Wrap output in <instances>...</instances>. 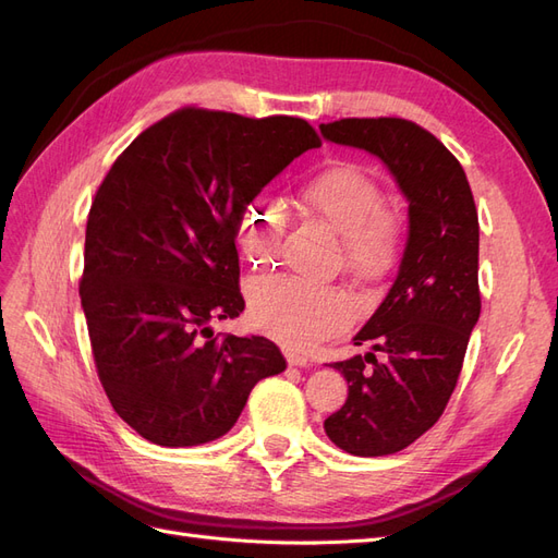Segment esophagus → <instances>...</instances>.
Segmentation results:
<instances>
[{
    "mask_svg": "<svg viewBox=\"0 0 558 558\" xmlns=\"http://www.w3.org/2000/svg\"><path fill=\"white\" fill-rule=\"evenodd\" d=\"M286 361H289L291 367H307L310 365L307 356H300V353H295V351H286Z\"/></svg>",
    "mask_w": 558,
    "mask_h": 558,
    "instance_id": "esophagus-1",
    "label": "esophagus"
}]
</instances>
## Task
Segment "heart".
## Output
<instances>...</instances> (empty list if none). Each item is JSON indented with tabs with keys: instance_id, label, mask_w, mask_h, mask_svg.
<instances>
[{
	"instance_id": "obj_1",
	"label": "heart",
	"mask_w": 558,
	"mask_h": 558,
	"mask_svg": "<svg viewBox=\"0 0 558 558\" xmlns=\"http://www.w3.org/2000/svg\"><path fill=\"white\" fill-rule=\"evenodd\" d=\"M300 205L337 230V253L347 272L363 283L393 272L404 242L402 218L384 202L379 179L359 162H335L298 185ZM238 242L251 267H272L286 242V211L256 193L242 202ZM251 320L291 347H312L344 324L347 295L335 286L300 277L258 283L248 300Z\"/></svg>"
}]
</instances>
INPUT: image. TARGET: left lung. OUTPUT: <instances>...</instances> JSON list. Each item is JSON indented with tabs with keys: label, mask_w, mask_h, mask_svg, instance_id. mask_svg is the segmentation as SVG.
<instances>
[{
	"label": "left lung",
	"mask_w": 558,
	"mask_h": 558,
	"mask_svg": "<svg viewBox=\"0 0 558 558\" xmlns=\"http://www.w3.org/2000/svg\"><path fill=\"white\" fill-rule=\"evenodd\" d=\"M320 134L381 158L410 199L398 277L353 337L373 351L330 363L344 375L349 396L324 424L340 449L386 456L410 447L442 416L459 381L482 310L477 207L461 162L412 121L340 118L320 125Z\"/></svg>",
	"instance_id": "obj_1"
}]
</instances>
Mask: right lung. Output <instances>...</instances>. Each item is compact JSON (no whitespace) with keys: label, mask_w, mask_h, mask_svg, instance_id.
<instances>
[{"label":"right lung","mask_w":558,"mask_h":558,"mask_svg":"<svg viewBox=\"0 0 558 558\" xmlns=\"http://www.w3.org/2000/svg\"><path fill=\"white\" fill-rule=\"evenodd\" d=\"M316 146L302 118L183 107L146 128L99 183L78 293L97 377L144 440L211 442L253 386L286 369L267 337L214 335L209 324L244 312L242 202Z\"/></svg>","instance_id":"1"}]
</instances>
